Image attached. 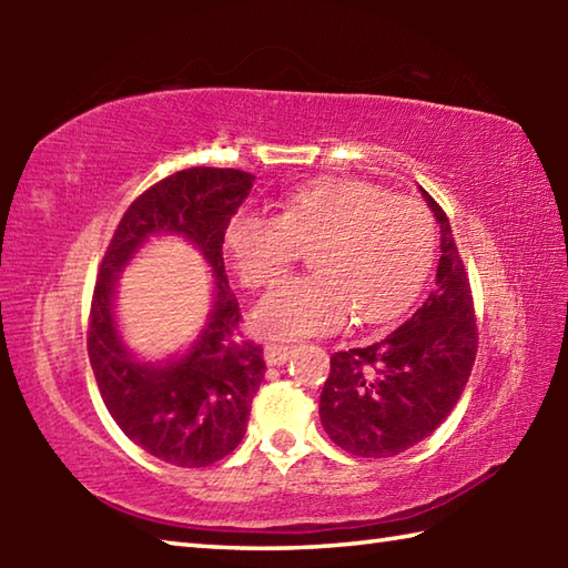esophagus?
I'll list each match as a JSON object with an SVG mask.
<instances>
[{
	"instance_id": "esophagus-1",
	"label": "esophagus",
	"mask_w": 568,
	"mask_h": 568,
	"mask_svg": "<svg viewBox=\"0 0 568 568\" xmlns=\"http://www.w3.org/2000/svg\"><path fill=\"white\" fill-rule=\"evenodd\" d=\"M291 353H293V345H285V343H267L263 348L267 365H283L287 358H291Z\"/></svg>"
}]
</instances>
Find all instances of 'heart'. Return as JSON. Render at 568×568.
<instances>
[{
    "mask_svg": "<svg viewBox=\"0 0 568 568\" xmlns=\"http://www.w3.org/2000/svg\"><path fill=\"white\" fill-rule=\"evenodd\" d=\"M235 271L247 287H267L313 247V275L291 277L255 307L253 323L273 338L338 331L398 318L416 301L436 253L434 217L418 200L390 197L355 180H318L287 192L281 215L243 210L227 227Z\"/></svg>",
    "mask_w": 568,
    "mask_h": 568,
    "instance_id": "heart-1",
    "label": "heart"
}]
</instances>
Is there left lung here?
<instances>
[{"instance_id":"1","label":"left lung","mask_w":568,"mask_h":568,"mask_svg":"<svg viewBox=\"0 0 568 568\" xmlns=\"http://www.w3.org/2000/svg\"><path fill=\"white\" fill-rule=\"evenodd\" d=\"M440 225L436 283L410 318L363 348L331 355L321 423L335 446L361 458L398 456L446 420L478 351L474 295L444 210L420 187Z\"/></svg>"}]
</instances>
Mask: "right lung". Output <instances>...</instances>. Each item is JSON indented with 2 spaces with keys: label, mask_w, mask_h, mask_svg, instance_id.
Returning <instances> with one entry per match:
<instances>
[{
  "label": "right lung",
  "mask_w": 568,
  "mask_h": 568,
  "mask_svg": "<svg viewBox=\"0 0 568 568\" xmlns=\"http://www.w3.org/2000/svg\"><path fill=\"white\" fill-rule=\"evenodd\" d=\"M253 180L233 168H187L155 182L124 210L94 283L88 353L104 406L124 436L180 468H203L233 454L265 378L263 348L240 338L243 315L223 263L225 230ZM160 232L182 234L204 253L216 277V301L191 351L158 366L140 364L121 345L113 287L141 243Z\"/></svg>",
  "instance_id": "1"
}]
</instances>
